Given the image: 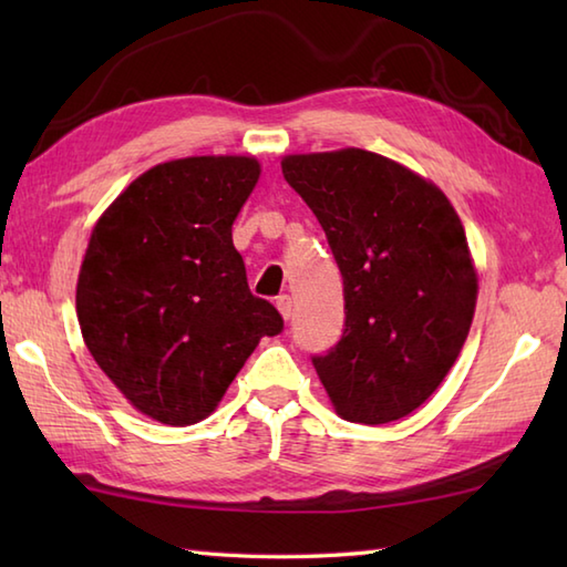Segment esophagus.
<instances>
[{
    "instance_id": "1",
    "label": "esophagus",
    "mask_w": 567,
    "mask_h": 567,
    "mask_svg": "<svg viewBox=\"0 0 567 567\" xmlns=\"http://www.w3.org/2000/svg\"><path fill=\"white\" fill-rule=\"evenodd\" d=\"M275 305H277V309H280V315L285 319L292 317V297L290 295H280V297H277Z\"/></svg>"
}]
</instances>
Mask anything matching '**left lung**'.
<instances>
[{"label":"left lung","mask_w":567,"mask_h":567,"mask_svg":"<svg viewBox=\"0 0 567 567\" xmlns=\"http://www.w3.org/2000/svg\"><path fill=\"white\" fill-rule=\"evenodd\" d=\"M282 175L315 212L343 277V333L311 355L343 419L388 424L449 375L475 315L477 275L443 192L384 155H287Z\"/></svg>","instance_id":"8db88e82"}]
</instances>
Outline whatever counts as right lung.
Returning <instances> with one entry per match:
<instances>
[{"label": "right lung", "instance_id": "add662e5", "mask_svg": "<svg viewBox=\"0 0 567 567\" xmlns=\"http://www.w3.org/2000/svg\"><path fill=\"white\" fill-rule=\"evenodd\" d=\"M260 177L236 155L151 167L102 214L78 280L92 358L138 412L171 426L214 412L285 321L250 292L231 226Z\"/></svg>", "mask_w": 567, "mask_h": 567}]
</instances>
